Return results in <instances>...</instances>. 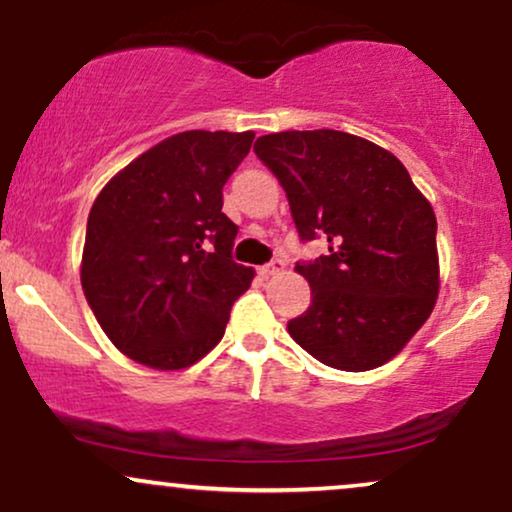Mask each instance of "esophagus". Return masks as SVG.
I'll return each mask as SVG.
<instances>
[{"label":"esophagus","mask_w":512,"mask_h":512,"mask_svg":"<svg viewBox=\"0 0 512 512\" xmlns=\"http://www.w3.org/2000/svg\"><path fill=\"white\" fill-rule=\"evenodd\" d=\"M281 269H284V262H281V260H274V262H269V264H262V267L257 269V274H260L262 279H269V276L279 274Z\"/></svg>","instance_id":"obj_1"}]
</instances>
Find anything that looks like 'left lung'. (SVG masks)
<instances>
[{
    "mask_svg": "<svg viewBox=\"0 0 512 512\" xmlns=\"http://www.w3.org/2000/svg\"><path fill=\"white\" fill-rule=\"evenodd\" d=\"M255 154L289 197L298 236L330 255L298 262L313 303L289 322L293 342L325 366L378 368L421 330L440 289L436 214L383 146L337 132L264 134Z\"/></svg>",
    "mask_w": 512,
    "mask_h": 512,
    "instance_id": "8db88e82",
    "label": "left lung"
}]
</instances>
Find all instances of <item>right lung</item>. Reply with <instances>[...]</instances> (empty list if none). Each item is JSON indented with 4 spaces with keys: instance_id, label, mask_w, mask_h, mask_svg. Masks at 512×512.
<instances>
[{
    "instance_id": "add662e5",
    "label": "right lung",
    "mask_w": 512,
    "mask_h": 512,
    "mask_svg": "<svg viewBox=\"0 0 512 512\" xmlns=\"http://www.w3.org/2000/svg\"><path fill=\"white\" fill-rule=\"evenodd\" d=\"M255 132L173 134L110 178L88 214L81 286L122 354L156 370L207 356L255 269L233 262L223 185Z\"/></svg>"
}]
</instances>
